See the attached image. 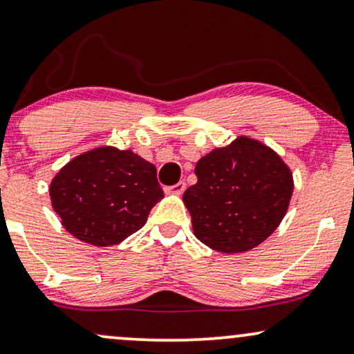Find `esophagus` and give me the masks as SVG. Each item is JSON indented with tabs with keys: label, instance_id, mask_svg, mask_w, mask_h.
I'll return each mask as SVG.
<instances>
[{
	"label": "esophagus",
	"instance_id": "1",
	"mask_svg": "<svg viewBox=\"0 0 354 354\" xmlns=\"http://www.w3.org/2000/svg\"><path fill=\"white\" fill-rule=\"evenodd\" d=\"M185 189H186V183H185V181H180V183H176V185L167 187V189H165V191H167L168 194L181 196L183 192H185Z\"/></svg>",
	"mask_w": 354,
	"mask_h": 354
}]
</instances>
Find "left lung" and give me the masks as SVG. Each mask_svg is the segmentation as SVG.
<instances>
[{
  "instance_id": "8db88e82",
  "label": "left lung",
  "mask_w": 354,
  "mask_h": 354,
  "mask_svg": "<svg viewBox=\"0 0 354 354\" xmlns=\"http://www.w3.org/2000/svg\"><path fill=\"white\" fill-rule=\"evenodd\" d=\"M198 183L183 203L196 239L221 253H243L263 243L283 221L294 191L279 155L241 136L196 163Z\"/></svg>"
}]
</instances>
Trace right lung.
<instances>
[{
	"label": "right lung",
	"mask_w": 354,
	"mask_h": 354,
	"mask_svg": "<svg viewBox=\"0 0 354 354\" xmlns=\"http://www.w3.org/2000/svg\"><path fill=\"white\" fill-rule=\"evenodd\" d=\"M48 192L65 230L95 247L118 245L140 230L163 198L155 165L115 147L75 156L53 176Z\"/></svg>",
	"instance_id": "right-lung-1"
}]
</instances>
